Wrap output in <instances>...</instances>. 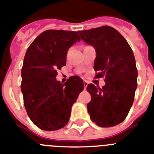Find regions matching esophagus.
I'll return each mask as SVG.
<instances>
[{"instance_id": "1", "label": "esophagus", "mask_w": 154, "mask_h": 154, "mask_svg": "<svg viewBox=\"0 0 154 154\" xmlns=\"http://www.w3.org/2000/svg\"><path fill=\"white\" fill-rule=\"evenodd\" d=\"M88 85V83L87 82V81H84V87H85V89H86Z\"/></svg>"}]
</instances>
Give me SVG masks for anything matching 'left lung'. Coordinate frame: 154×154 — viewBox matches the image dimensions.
<instances>
[{"mask_svg":"<svg viewBox=\"0 0 154 154\" xmlns=\"http://www.w3.org/2000/svg\"><path fill=\"white\" fill-rule=\"evenodd\" d=\"M78 33L83 41L95 49L96 77H105L102 88L92 84L87 87L91 97L88 112L98 126H114L124 121L134 101L138 72L133 52L125 38L110 26Z\"/></svg>","mask_w":154,"mask_h":154,"instance_id":"obj_1","label":"left lung"}]
</instances>
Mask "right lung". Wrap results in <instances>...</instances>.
I'll list each match as a JSON object with an SVG mask.
<instances>
[{"instance_id": "right-lung-1", "label": "right lung", "mask_w": 154, "mask_h": 154, "mask_svg": "<svg viewBox=\"0 0 154 154\" xmlns=\"http://www.w3.org/2000/svg\"><path fill=\"white\" fill-rule=\"evenodd\" d=\"M81 38L76 32L46 30L32 42L24 58L21 90L29 119L42 130L60 129L67 124L72 105L84 90L81 77L63 85L56 78L66 65L69 48Z\"/></svg>"}]
</instances>
